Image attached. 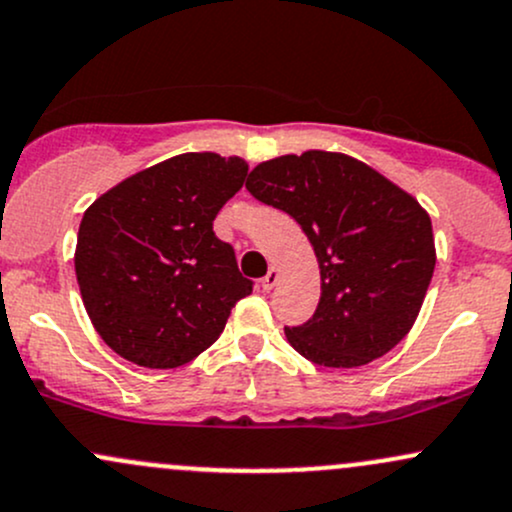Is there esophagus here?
Wrapping results in <instances>:
<instances>
[{
  "label": "esophagus",
  "mask_w": 512,
  "mask_h": 512,
  "mask_svg": "<svg viewBox=\"0 0 512 512\" xmlns=\"http://www.w3.org/2000/svg\"><path fill=\"white\" fill-rule=\"evenodd\" d=\"M278 280H280V271H278V268H271V271L263 275L261 287H263V290H273V287L278 285Z\"/></svg>",
  "instance_id": "obj_1"
}]
</instances>
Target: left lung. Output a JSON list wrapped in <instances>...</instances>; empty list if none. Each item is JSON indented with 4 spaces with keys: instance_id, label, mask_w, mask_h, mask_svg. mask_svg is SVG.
<instances>
[{
    "instance_id": "obj_1",
    "label": "left lung",
    "mask_w": 512,
    "mask_h": 512,
    "mask_svg": "<svg viewBox=\"0 0 512 512\" xmlns=\"http://www.w3.org/2000/svg\"><path fill=\"white\" fill-rule=\"evenodd\" d=\"M246 188L295 217L319 263V307L285 329L290 346L336 370L389 353L416 324L433 278L426 208L360 159L324 149L261 162Z\"/></svg>"
}]
</instances>
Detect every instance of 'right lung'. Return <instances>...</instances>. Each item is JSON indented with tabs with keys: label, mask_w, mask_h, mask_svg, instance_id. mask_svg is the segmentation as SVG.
Segmentation results:
<instances>
[{
	"label": "right lung",
	"mask_w": 512,
	"mask_h": 512,
	"mask_svg": "<svg viewBox=\"0 0 512 512\" xmlns=\"http://www.w3.org/2000/svg\"><path fill=\"white\" fill-rule=\"evenodd\" d=\"M249 164L186 152L137 171L89 205L74 251L91 324L120 358L171 370L220 338L251 280L212 232Z\"/></svg>",
	"instance_id": "right-lung-1"
}]
</instances>
